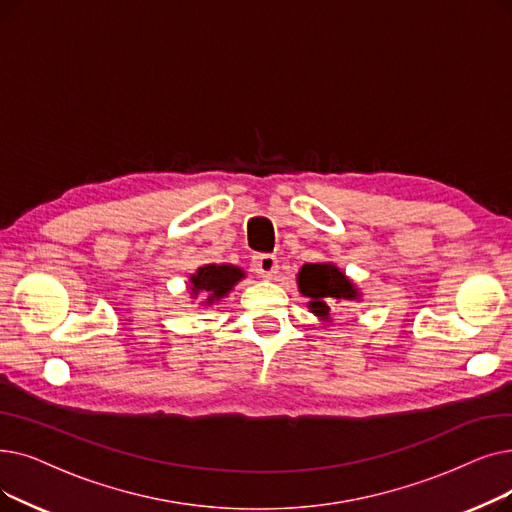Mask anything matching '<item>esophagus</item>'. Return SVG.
I'll return each instance as SVG.
<instances>
[{
  "mask_svg": "<svg viewBox=\"0 0 512 512\" xmlns=\"http://www.w3.org/2000/svg\"><path fill=\"white\" fill-rule=\"evenodd\" d=\"M253 270L265 280L274 278L278 274V257L272 253H257L253 257Z\"/></svg>",
  "mask_w": 512,
  "mask_h": 512,
  "instance_id": "obj_1",
  "label": "esophagus"
}]
</instances>
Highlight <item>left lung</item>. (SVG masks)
Returning a JSON list of instances; mask_svg holds the SVG:
<instances>
[{"mask_svg": "<svg viewBox=\"0 0 512 512\" xmlns=\"http://www.w3.org/2000/svg\"><path fill=\"white\" fill-rule=\"evenodd\" d=\"M297 284L301 295L309 299L307 307L311 314L324 322H330V309L335 303L360 299L358 288L335 263H305L297 276Z\"/></svg>", "mask_w": 512, "mask_h": 512, "instance_id": "obj_1", "label": "left lung"}]
</instances>
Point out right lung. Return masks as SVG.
Masks as SVG:
<instances>
[{"label":"right lung","mask_w":512,"mask_h":512,"mask_svg":"<svg viewBox=\"0 0 512 512\" xmlns=\"http://www.w3.org/2000/svg\"><path fill=\"white\" fill-rule=\"evenodd\" d=\"M242 278L244 272L236 268V265L209 263L190 276V291L194 297L205 295V305H213L215 301L224 299Z\"/></svg>","instance_id":"1"}]
</instances>
